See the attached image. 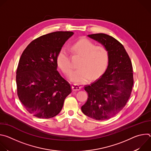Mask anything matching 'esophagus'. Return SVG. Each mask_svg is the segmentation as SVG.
Segmentation results:
<instances>
[{
  "label": "esophagus",
  "mask_w": 151,
  "mask_h": 151,
  "mask_svg": "<svg viewBox=\"0 0 151 151\" xmlns=\"http://www.w3.org/2000/svg\"><path fill=\"white\" fill-rule=\"evenodd\" d=\"M72 88L73 91H78V90H79L81 88V86L78 85L73 84L72 86Z\"/></svg>",
  "instance_id": "34e87169"
}]
</instances>
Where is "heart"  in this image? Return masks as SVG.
<instances>
[{"label":"heart","instance_id":"1","mask_svg":"<svg viewBox=\"0 0 151 151\" xmlns=\"http://www.w3.org/2000/svg\"><path fill=\"white\" fill-rule=\"evenodd\" d=\"M70 51L74 55L81 57L78 69L74 70L70 80L77 84L85 83L91 78L95 79L101 76L106 70L109 63V52L103 45H96L88 39H81L71 46ZM57 64L62 72L70 75L72 66L68 50L61 48L57 55Z\"/></svg>","mask_w":151,"mask_h":151}]
</instances>
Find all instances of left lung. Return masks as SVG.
Masks as SVG:
<instances>
[{
	"mask_svg": "<svg viewBox=\"0 0 151 151\" xmlns=\"http://www.w3.org/2000/svg\"><path fill=\"white\" fill-rule=\"evenodd\" d=\"M88 36L108 50L109 63L99 79L84 87L88 99L81 110L94 119H108L124 108L130 97L134 82L132 63L124 46L114 37L104 33Z\"/></svg>",
	"mask_w": 151,
	"mask_h": 151,
	"instance_id": "1",
	"label": "left lung"
}]
</instances>
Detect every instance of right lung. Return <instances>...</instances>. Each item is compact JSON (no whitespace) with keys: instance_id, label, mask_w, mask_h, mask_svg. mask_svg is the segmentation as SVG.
Returning <instances> with one entry per match:
<instances>
[{"instance_id":"obj_1","label":"right lung","mask_w":151,"mask_h":151,"mask_svg":"<svg viewBox=\"0 0 151 151\" xmlns=\"http://www.w3.org/2000/svg\"><path fill=\"white\" fill-rule=\"evenodd\" d=\"M72 32H55L32 41L17 69V95L26 109L39 118H50L62 109L72 92L70 83L57 70V55Z\"/></svg>"}]
</instances>
